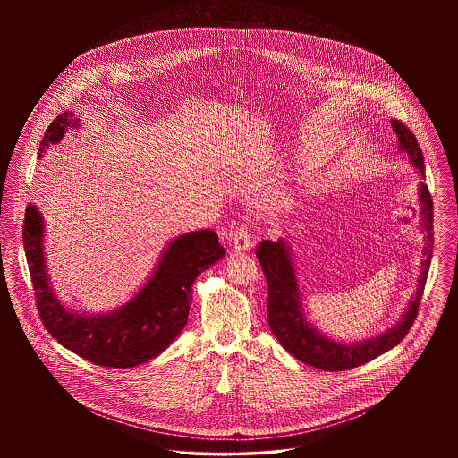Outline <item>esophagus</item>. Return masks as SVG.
Here are the masks:
<instances>
[{
    "instance_id": "1",
    "label": "esophagus",
    "mask_w": 458,
    "mask_h": 458,
    "mask_svg": "<svg viewBox=\"0 0 458 458\" xmlns=\"http://www.w3.org/2000/svg\"><path fill=\"white\" fill-rule=\"evenodd\" d=\"M232 242H233V249L237 252L250 250V247H252V240H250V235H249V232L243 225L232 233Z\"/></svg>"
}]
</instances>
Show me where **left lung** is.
I'll return each instance as SVG.
<instances>
[{"label":"left lung","instance_id":"8db88e82","mask_svg":"<svg viewBox=\"0 0 458 458\" xmlns=\"http://www.w3.org/2000/svg\"><path fill=\"white\" fill-rule=\"evenodd\" d=\"M392 127L398 137V151L409 157V163L422 178L424 157L417 144L414 133L403 123L392 120ZM419 202V225L424 233V247L420 259V275L417 280L411 302L402 318L383 333L359 342H342L327 336L307 318L304 297L297 280L292 247L284 239L262 240L256 249V256L261 262L262 273L267 282V323L276 340L295 359L318 369L347 370L362 366L377 355L398 345L414 323L422 299L424 284L433 258V200L424 182L417 187Z\"/></svg>","mask_w":458,"mask_h":458}]
</instances>
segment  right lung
<instances>
[{
	"instance_id": "1",
	"label": "right lung",
	"mask_w": 458,
	"mask_h": 458,
	"mask_svg": "<svg viewBox=\"0 0 458 458\" xmlns=\"http://www.w3.org/2000/svg\"><path fill=\"white\" fill-rule=\"evenodd\" d=\"M73 111L60 113L44 133L39 159L68 131L81 129ZM44 218L34 204L25 209L23 249L43 325L79 357L106 368H135L172 345L189 319L197 276L226 256L213 230H197L168 242L153 273L125 304L109 312H81L56 297L44 252Z\"/></svg>"
}]
</instances>
